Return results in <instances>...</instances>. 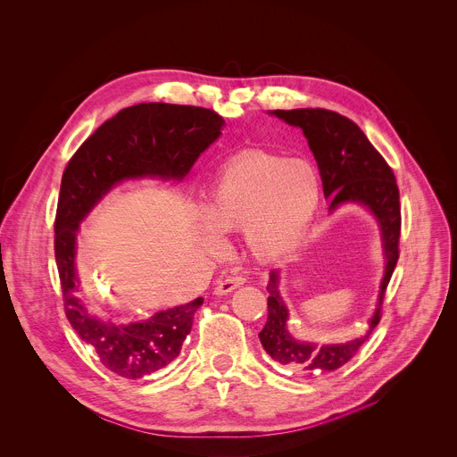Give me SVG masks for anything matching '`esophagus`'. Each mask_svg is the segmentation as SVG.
<instances>
[{"mask_svg": "<svg viewBox=\"0 0 457 457\" xmlns=\"http://www.w3.org/2000/svg\"><path fill=\"white\" fill-rule=\"evenodd\" d=\"M244 283H245V278L237 276V274H229V276H226L224 279H220V281L217 283V287H215V294H217V295L229 294V292H233L235 288H238V287H240V285H244Z\"/></svg>", "mask_w": 457, "mask_h": 457, "instance_id": "1", "label": "esophagus"}]
</instances>
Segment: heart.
I'll list each match as a JSON object with an SVG mask.
<instances>
[{
	"label": "heart",
	"instance_id": "1",
	"mask_svg": "<svg viewBox=\"0 0 457 457\" xmlns=\"http://www.w3.org/2000/svg\"><path fill=\"white\" fill-rule=\"evenodd\" d=\"M320 204L321 178L312 163L276 152H245L217 174L199 245L217 254L222 249L219 235L242 231L256 260H278L305 237Z\"/></svg>",
	"mask_w": 457,
	"mask_h": 457
}]
</instances>
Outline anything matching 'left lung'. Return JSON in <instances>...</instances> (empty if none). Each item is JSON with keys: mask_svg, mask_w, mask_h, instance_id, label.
<instances>
[{"mask_svg": "<svg viewBox=\"0 0 457 457\" xmlns=\"http://www.w3.org/2000/svg\"><path fill=\"white\" fill-rule=\"evenodd\" d=\"M270 114L299 127L309 139L321 174L325 197L330 199V212L341 204L357 203L373 213L380 228L386 265L377 309L368 320L366 334L353 341L320 346L292 337L287 328L288 309L279 294V272L270 270L269 274V314L263 330L258 334L263 350L274 361L297 373L334 371L357 353L380 321L384 294L398 262L400 194L391 167L350 118L328 109H276Z\"/></svg>", "mask_w": 457, "mask_h": 457, "instance_id": "obj_1", "label": "left lung"}]
</instances>
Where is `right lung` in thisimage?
<instances>
[{"instance_id": "1", "label": "right lung", "mask_w": 457, "mask_h": 457, "mask_svg": "<svg viewBox=\"0 0 457 457\" xmlns=\"http://www.w3.org/2000/svg\"><path fill=\"white\" fill-rule=\"evenodd\" d=\"M224 118L212 109L176 104H137L104 121L75 152L61 183L55 217V262L64 311L98 361L123 378H143L169 366L192 330L197 297L148 320L114 325L89 314L77 295V233L80 222L118 183L141 178L181 181L222 134Z\"/></svg>"}]
</instances>
